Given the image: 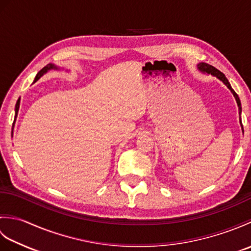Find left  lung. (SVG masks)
<instances>
[{
	"label": "left lung",
	"mask_w": 251,
	"mask_h": 251,
	"mask_svg": "<svg viewBox=\"0 0 251 251\" xmlns=\"http://www.w3.org/2000/svg\"><path fill=\"white\" fill-rule=\"evenodd\" d=\"M197 69H199V71H200V72H201V73H205V74H211L212 76H216L218 79H220V81H221L223 84H225L226 86L228 89L231 90V93L233 94L234 98H235V100H236V103H237V106H238V113H239V115H241V113H242V104H241V100H239L237 94H236L235 92H234V89L232 88L231 84L228 83L227 78L226 77L225 74H223L222 72H220V71L218 70V69H216L215 67H212V66H210V65H208V63H205V62H201V63H199V65H197ZM239 123H241L242 131H243V134H244V128H243L242 120H239Z\"/></svg>",
	"instance_id": "left-lung-1"
}]
</instances>
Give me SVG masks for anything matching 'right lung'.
I'll list each match as a JSON object with an SVG mask.
<instances>
[{"mask_svg": "<svg viewBox=\"0 0 251 251\" xmlns=\"http://www.w3.org/2000/svg\"><path fill=\"white\" fill-rule=\"evenodd\" d=\"M50 70H61V68L57 67L56 65H54V63H49V65L45 66L43 69H42V70H41L39 73L36 74V76H35V78H34L33 83H35V82L37 81V79H40V77L43 76L45 73H47V72L50 71ZM66 71H67V72L69 71L68 69H67ZM19 105H20V98L17 100V102H16V106H15V121H16V117H17V114H18ZM14 124H15V122H14ZM13 127H14V125H13ZM12 137H13V131H12Z\"/></svg>", "mask_w": 251, "mask_h": 251, "instance_id": "obj_1", "label": "right lung"}]
</instances>
